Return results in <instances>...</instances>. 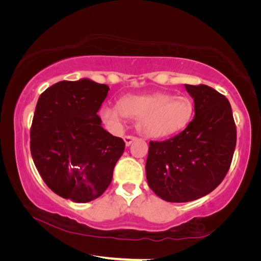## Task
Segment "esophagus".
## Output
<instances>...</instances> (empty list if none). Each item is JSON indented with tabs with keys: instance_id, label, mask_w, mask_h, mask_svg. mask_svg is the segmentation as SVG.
Returning <instances> with one entry per match:
<instances>
[{
	"instance_id": "esophagus-1",
	"label": "esophagus",
	"mask_w": 261,
	"mask_h": 261,
	"mask_svg": "<svg viewBox=\"0 0 261 261\" xmlns=\"http://www.w3.org/2000/svg\"><path fill=\"white\" fill-rule=\"evenodd\" d=\"M135 140H136V137H134V136H125L124 137V143L126 146H130V145L132 144V141H135Z\"/></svg>"
}]
</instances>
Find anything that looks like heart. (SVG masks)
Listing matches in <instances>:
<instances>
[{
	"instance_id": "heart-1",
	"label": "heart",
	"mask_w": 261,
	"mask_h": 261,
	"mask_svg": "<svg viewBox=\"0 0 261 261\" xmlns=\"http://www.w3.org/2000/svg\"><path fill=\"white\" fill-rule=\"evenodd\" d=\"M194 113L193 101L185 95L153 93L127 95L118 105H105L100 116L110 129H121L125 116L137 120V130L148 138H165L187 127Z\"/></svg>"
}]
</instances>
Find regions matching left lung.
I'll return each mask as SVG.
<instances>
[{
  "mask_svg": "<svg viewBox=\"0 0 261 261\" xmlns=\"http://www.w3.org/2000/svg\"><path fill=\"white\" fill-rule=\"evenodd\" d=\"M194 117L165 141H149L148 187L161 199L188 202L206 196L227 175L236 147V125L226 96L207 85H187Z\"/></svg>",
  "mask_w": 261,
  "mask_h": 261,
  "instance_id": "left-lung-1",
  "label": "left lung"
}]
</instances>
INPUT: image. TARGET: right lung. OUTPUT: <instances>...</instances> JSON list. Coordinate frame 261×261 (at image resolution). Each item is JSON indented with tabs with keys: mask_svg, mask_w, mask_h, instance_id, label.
I'll return each mask as SVG.
<instances>
[{
	"mask_svg": "<svg viewBox=\"0 0 261 261\" xmlns=\"http://www.w3.org/2000/svg\"><path fill=\"white\" fill-rule=\"evenodd\" d=\"M109 87L88 78L63 81L39 96L31 154L53 192L74 202L99 198L109 187L125 143L101 126L98 112Z\"/></svg>",
	"mask_w": 261,
	"mask_h": 261,
	"instance_id": "1",
	"label": "right lung"
}]
</instances>
